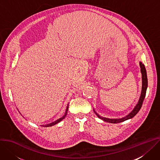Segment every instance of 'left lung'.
I'll use <instances>...</instances> for the list:
<instances>
[{"instance_id":"obj_1","label":"left lung","mask_w":160,"mask_h":160,"mask_svg":"<svg viewBox=\"0 0 160 160\" xmlns=\"http://www.w3.org/2000/svg\"><path fill=\"white\" fill-rule=\"evenodd\" d=\"M140 66L141 68V72H142V92H141V95L139 99V101L138 102V104L136 105V107L134 108V109L133 110V111L129 113V114H128L127 116H126L125 118H123L122 119H107V118H102L99 116L98 113H96V112L94 111L95 113L96 114V115L99 118H100L101 119L103 120L104 121L108 122H110V123H119V122H123L126 120H128L129 119H131L133 118L134 116L139 112L140 109L142 107L143 101L144 100L145 96H146V91H147V88H148V77H147V72H146V68H145L143 64H142L141 62H140Z\"/></svg>"}]
</instances>
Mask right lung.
I'll return each instance as SVG.
<instances>
[{
    "instance_id": "add662e5",
    "label": "right lung",
    "mask_w": 160,
    "mask_h": 160,
    "mask_svg": "<svg viewBox=\"0 0 160 160\" xmlns=\"http://www.w3.org/2000/svg\"><path fill=\"white\" fill-rule=\"evenodd\" d=\"M68 109V107H67V108H66V112H65V114H64V115H63L62 118H60V119H57V121H54V122H52V123H50V124H45V125H42V126L43 127H50V126H53V125L57 124L58 122H59L60 121H61L62 120H63V119L65 118L66 115V114H67Z\"/></svg>"
}]
</instances>
